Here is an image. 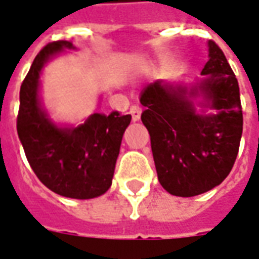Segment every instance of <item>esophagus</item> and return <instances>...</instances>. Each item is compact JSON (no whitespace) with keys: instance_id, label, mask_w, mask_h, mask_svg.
Listing matches in <instances>:
<instances>
[{"instance_id":"esophagus-1","label":"esophagus","mask_w":259,"mask_h":259,"mask_svg":"<svg viewBox=\"0 0 259 259\" xmlns=\"http://www.w3.org/2000/svg\"><path fill=\"white\" fill-rule=\"evenodd\" d=\"M130 113L133 115V120L134 121H138L141 118V113H142V109L139 107L138 104H133L131 106V109H130Z\"/></svg>"}]
</instances>
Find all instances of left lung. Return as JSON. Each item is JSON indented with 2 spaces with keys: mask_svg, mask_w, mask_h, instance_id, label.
Instances as JSON below:
<instances>
[{
  "mask_svg": "<svg viewBox=\"0 0 259 259\" xmlns=\"http://www.w3.org/2000/svg\"><path fill=\"white\" fill-rule=\"evenodd\" d=\"M209 60L197 85L156 80L144 88L141 120L148 128L159 183L176 197H195L219 185L232 171L243 134L236 75L221 47L209 40ZM216 115H201L193 100Z\"/></svg>",
  "mask_w": 259,
  "mask_h": 259,
  "instance_id": "1",
  "label": "left lung"
}]
</instances>
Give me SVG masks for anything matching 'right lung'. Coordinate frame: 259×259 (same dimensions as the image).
<instances>
[{"label": "right lung", "mask_w": 259, "mask_h": 259, "mask_svg": "<svg viewBox=\"0 0 259 259\" xmlns=\"http://www.w3.org/2000/svg\"><path fill=\"white\" fill-rule=\"evenodd\" d=\"M74 50L71 41L45 46L23 79L16 130L30 167L43 184L58 195L91 199L111 185L121 139L131 115L95 113L78 126H57L38 99L40 72L51 57Z\"/></svg>", "instance_id": "obj_1"}]
</instances>
